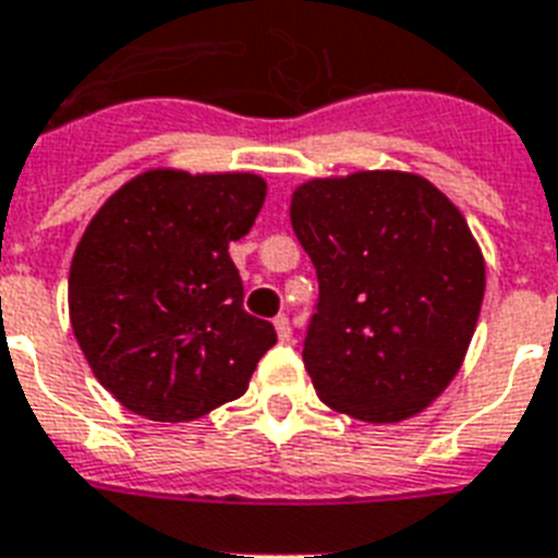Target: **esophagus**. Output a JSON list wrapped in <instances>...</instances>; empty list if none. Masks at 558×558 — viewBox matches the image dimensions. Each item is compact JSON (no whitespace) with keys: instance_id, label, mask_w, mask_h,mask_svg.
<instances>
[{"instance_id":"esophagus-1","label":"esophagus","mask_w":558,"mask_h":558,"mask_svg":"<svg viewBox=\"0 0 558 558\" xmlns=\"http://www.w3.org/2000/svg\"><path fill=\"white\" fill-rule=\"evenodd\" d=\"M274 326H276V335H279V340H282V343H291V340H293L291 319L284 317V314H279V317L274 319Z\"/></svg>"}]
</instances>
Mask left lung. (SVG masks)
<instances>
[{
  "label": "left lung",
  "mask_w": 558,
  "mask_h": 558,
  "mask_svg": "<svg viewBox=\"0 0 558 558\" xmlns=\"http://www.w3.org/2000/svg\"><path fill=\"white\" fill-rule=\"evenodd\" d=\"M291 227L319 282L302 347L319 399L373 425L422 413L460 373L486 291L460 209L425 177L355 171L302 183Z\"/></svg>",
  "instance_id": "obj_1"
}]
</instances>
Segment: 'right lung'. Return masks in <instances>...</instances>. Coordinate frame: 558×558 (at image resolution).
Instances as JSON below:
<instances>
[{
    "label": "right lung",
    "instance_id": "right-lung-1",
    "mask_svg": "<svg viewBox=\"0 0 558 558\" xmlns=\"http://www.w3.org/2000/svg\"><path fill=\"white\" fill-rule=\"evenodd\" d=\"M258 174L154 168L95 211L69 270V319L124 408L189 422L244 396L276 331L244 311L230 244L265 203Z\"/></svg>",
    "mask_w": 558,
    "mask_h": 558
}]
</instances>
